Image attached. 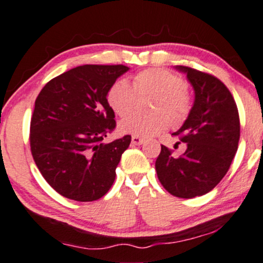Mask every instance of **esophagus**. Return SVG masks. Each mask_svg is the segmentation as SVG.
Listing matches in <instances>:
<instances>
[{"label": "esophagus", "mask_w": 263, "mask_h": 263, "mask_svg": "<svg viewBox=\"0 0 263 263\" xmlns=\"http://www.w3.org/2000/svg\"><path fill=\"white\" fill-rule=\"evenodd\" d=\"M132 143H134V145H142L143 143V138H141V137H138V136H132Z\"/></svg>", "instance_id": "esophagus-1"}]
</instances>
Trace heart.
I'll return each instance as SVG.
<instances>
[{
  "instance_id": "1",
  "label": "heart",
  "mask_w": 263,
  "mask_h": 263,
  "mask_svg": "<svg viewBox=\"0 0 263 263\" xmlns=\"http://www.w3.org/2000/svg\"><path fill=\"white\" fill-rule=\"evenodd\" d=\"M154 95L150 104L154 112L135 114L120 122L122 134L138 137H152L161 134L170 125L182 123L192 109V95L181 79L166 68L154 67L138 72L132 79V86L118 80L107 91V102L115 114L128 116L136 107L137 96Z\"/></svg>"
}]
</instances>
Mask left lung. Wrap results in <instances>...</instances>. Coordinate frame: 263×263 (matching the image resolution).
Returning a JSON list of instances; mask_svg holds the SVG:
<instances>
[{"instance_id":"8db88e82","label":"left lung","mask_w":263,"mask_h":263,"mask_svg":"<svg viewBox=\"0 0 263 263\" xmlns=\"http://www.w3.org/2000/svg\"><path fill=\"white\" fill-rule=\"evenodd\" d=\"M195 89V103L183 126L175 132L187 149L175 157L166 146L156 172L167 192L192 198L212 191L229 171L239 141V116L232 93L213 74L178 66Z\"/></svg>"}]
</instances>
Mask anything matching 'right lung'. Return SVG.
Instances as JSON below:
<instances>
[{
  "instance_id": "add662e5",
  "label": "right lung",
  "mask_w": 263,
  "mask_h": 263,
  "mask_svg": "<svg viewBox=\"0 0 263 263\" xmlns=\"http://www.w3.org/2000/svg\"><path fill=\"white\" fill-rule=\"evenodd\" d=\"M128 71L123 65H83L48 81L34 101L30 146L34 163L60 195L100 200L111 189L131 136L103 142L116 128L108 88Z\"/></svg>"
}]
</instances>
